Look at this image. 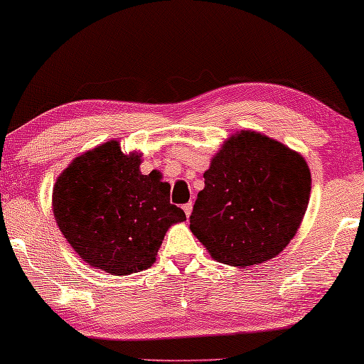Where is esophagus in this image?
<instances>
[{
  "mask_svg": "<svg viewBox=\"0 0 364 364\" xmlns=\"http://www.w3.org/2000/svg\"><path fill=\"white\" fill-rule=\"evenodd\" d=\"M192 202H188V203H186V205H183L182 208H183V212H186V215L187 217H191V213H192Z\"/></svg>",
  "mask_w": 364,
  "mask_h": 364,
  "instance_id": "obj_1",
  "label": "esophagus"
}]
</instances>
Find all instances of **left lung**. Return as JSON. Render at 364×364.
Returning <instances> with one entry per match:
<instances>
[{
	"label": "left lung",
	"mask_w": 364,
	"mask_h": 364,
	"mask_svg": "<svg viewBox=\"0 0 364 364\" xmlns=\"http://www.w3.org/2000/svg\"><path fill=\"white\" fill-rule=\"evenodd\" d=\"M203 178L191 230L217 262L243 268L270 260L290 243L311 192L305 159L250 131L223 144Z\"/></svg>",
	"instance_id": "1"
}]
</instances>
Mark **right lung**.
<instances>
[{
  "label": "right lung",
  "instance_id": "right-lung-1",
  "mask_svg": "<svg viewBox=\"0 0 364 364\" xmlns=\"http://www.w3.org/2000/svg\"><path fill=\"white\" fill-rule=\"evenodd\" d=\"M139 166V154L124 156L117 141L106 142L74 159L53 191L63 235L84 262L111 275L147 270L168 227L186 220L171 203V186Z\"/></svg>",
  "mask_w": 364,
  "mask_h": 364
}]
</instances>
